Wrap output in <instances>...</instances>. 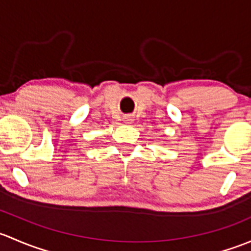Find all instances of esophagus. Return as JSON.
Wrapping results in <instances>:
<instances>
[{
	"label": "esophagus",
	"instance_id": "1",
	"mask_svg": "<svg viewBox=\"0 0 251 251\" xmlns=\"http://www.w3.org/2000/svg\"><path fill=\"white\" fill-rule=\"evenodd\" d=\"M126 121H131V120H130V118H129V117H126Z\"/></svg>",
	"mask_w": 251,
	"mask_h": 251
}]
</instances>
